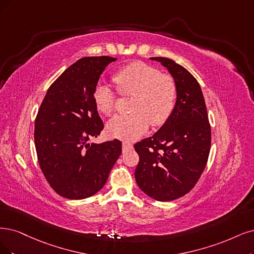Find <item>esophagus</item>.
Wrapping results in <instances>:
<instances>
[{"instance_id":"1","label":"esophagus","mask_w":254,"mask_h":254,"mask_svg":"<svg viewBox=\"0 0 254 254\" xmlns=\"http://www.w3.org/2000/svg\"><path fill=\"white\" fill-rule=\"evenodd\" d=\"M133 148V144L129 143V142H124L122 143V149H124V152L128 151V149H132Z\"/></svg>"}]
</instances>
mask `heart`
Segmentation results:
<instances>
[{"label": "heart", "mask_w": 254, "mask_h": 254, "mask_svg": "<svg viewBox=\"0 0 254 254\" xmlns=\"http://www.w3.org/2000/svg\"><path fill=\"white\" fill-rule=\"evenodd\" d=\"M122 95L134 96L129 115H118L109 121L110 136L134 140L143 135L151 124L164 125L172 115L177 97V86L171 75L161 74L157 68L141 62L130 63L113 75ZM94 103L99 112L111 115L116 96L109 87L98 84L94 90Z\"/></svg>", "instance_id": "heart-1"}]
</instances>
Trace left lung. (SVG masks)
<instances>
[{"label":"left lung","mask_w":254,"mask_h":254,"mask_svg":"<svg viewBox=\"0 0 254 254\" xmlns=\"http://www.w3.org/2000/svg\"><path fill=\"white\" fill-rule=\"evenodd\" d=\"M161 63L177 86L170 118L152 136L134 145L139 155L135 179L145 194L173 201L192 190L207 163L211 130L199 82L179 64L166 58Z\"/></svg>","instance_id":"8db88e82"}]
</instances>
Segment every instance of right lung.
<instances>
[{
	"instance_id": "add662e5",
	"label": "right lung",
	"mask_w": 254,
	"mask_h": 254,
	"mask_svg": "<svg viewBox=\"0 0 254 254\" xmlns=\"http://www.w3.org/2000/svg\"><path fill=\"white\" fill-rule=\"evenodd\" d=\"M115 61L91 56L74 63L51 84L37 112V159L46 180L64 198L81 200L98 192L121 154L117 139L88 142L103 129L94 90L107 65Z\"/></svg>"
}]
</instances>
